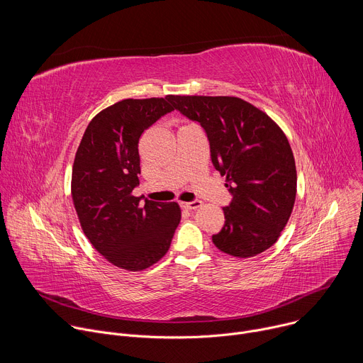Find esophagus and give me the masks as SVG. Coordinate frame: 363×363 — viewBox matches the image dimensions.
Masks as SVG:
<instances>
[{
  "mask_svg": "<svg viewBox=\"0 0 363 363\" xmlns=\"http://www.w3.org/2000/svg\"><path fill=\"white\" fill-rule=\"evenodd\" d=\"M181 206L185 210H198L202 206V201L195 199V201H189V202H181Z\"/></svg>",
  "mask_w": 363,
  "mask_h": 363,
  "instance_id": "esophagus-1",
  "label": "esophagus"
}]
</instances>
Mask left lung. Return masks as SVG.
<instances>
[{
	"label": "left lung",
	"instance_id": "8db88e82",
	"mask_svg": "<svg viewBox=\"0 0 363 363\" xmlns=\"http://www.w3.org/2000/svg\"><path fill=\"white\" fill-rule=\"evenodd\" d=\"M172 108L198 122L210 142L211 161L233 199L213 242L247 258L270 248L284 230L296 199L297 174L283 130L251 103L231 96H169Z\"/></svg>",
	"mask_w": 363,
	"mask_h": 363
}]
</instances>
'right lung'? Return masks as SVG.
Wrapping results in <instances>:
<instances>
[{
	"instance_id": "add662e5",
	"label": "right lung",
	"mask_w": 363,
	"mask_h": 363,
	"mask_svg": "<svg viewBox=\"0 0 363 363\" xmlns=\"http://www.w3.org/2000/svg\"><path fill=\"white\" fill-rule=\"evenodd\" d=\"M172 111L169 96L121 100L91 119L76 152L72 196L83 233L108 262L129 272L160 262L181 221L177 202L140 203L132 194L139 138Z\"/></svg>"
}]
</instances>
